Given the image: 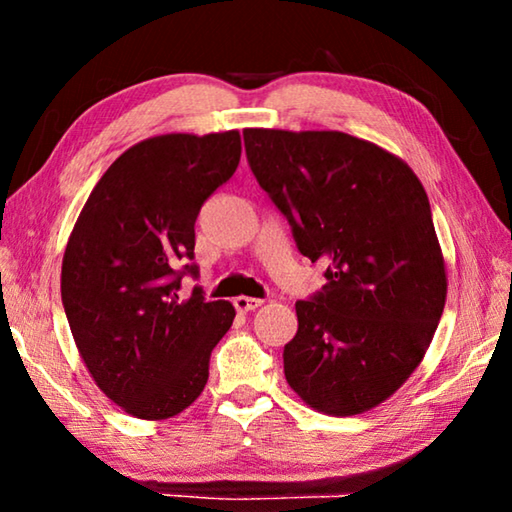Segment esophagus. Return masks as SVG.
Instances as JSON below:
<instances>
[{
	"instance_id": "obj_1",
	"label": "esophagus",
	"mask_w": 512,
	"mask_h": 512,
	"mask_svg": "<svg viewBox=\"0 0 512 512\" xmlns=\"http://www.w3.org/2000/svg\"><path fill=\"white\" fill-rule=\"evenodd\" d=\"M264 300L259 298H250V296H237L235 298V307L237 311H241V314H248V311H255L257 307H262Z\"/></svg>"
}]
</instances>
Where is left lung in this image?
Listing matches in <instances>:
<instances>
[{
	"label": "left lung",
	"mask_w": 512,
	"mask_h": 512,
	"mask_svg": "<svg viewBox=\"0 0 512 512\" xmlns=\"http://www.w3.org/2000/svg\"><path fill=\"white\" fill-rule=\"evenodd\" d=\"M244 142L300 253L327 264L325 289L296 302L289 386L327 415L375 409L420 366L445 309L427 192L395 153L341 131L246 128Z\"/></svg>",
	"instance_id": "obj_1"
}]
</instances>
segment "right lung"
Returning <instances> with one entry per match:
<instances>
[{
  "instance_id": "add662e5",
  "label": "right lung",
  "mask_w": 512,
  "mask_h": 512,
  "mask_svg": "<svg viewBox=\"0 0 512 512\" xmlns=\"http://www.w3.org/2000/svg\"><path fill=\"white\" fill-rule=\"evenodd\" d=\"M241 158L239 131L167 133L110 164L67 239L65 314L85 368L106 397L140 420H167L203 393L210 354L235 307L180 300L194 223ZM196 275V266L185 264Z\"/></svg>"
}]
</instances>
